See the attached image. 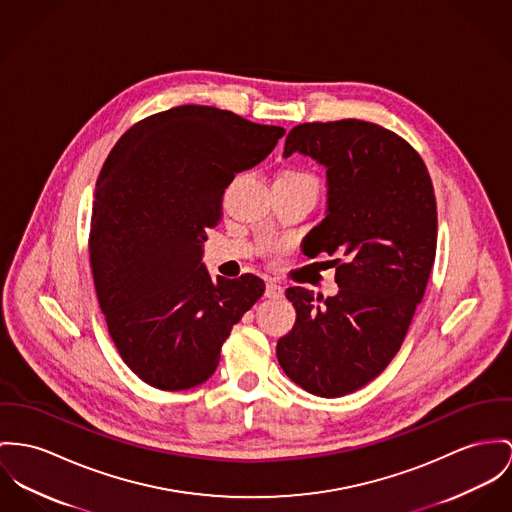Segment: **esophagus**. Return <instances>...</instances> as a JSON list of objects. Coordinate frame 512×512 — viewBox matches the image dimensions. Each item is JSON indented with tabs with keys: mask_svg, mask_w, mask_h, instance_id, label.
<instances>
[{
	"mask_svg": "<svg viewBox=\"0 0 512 512\" xmlns=\"http://www.w3.org/2000/svg\"><path fill=\"white\" fill-rule=\"evenodd\" d=\"M265 296H267V298H278V296H282V286L276 284L273 280H269V282H267V288H265Z\"/></svg>",
	"mask_w": 512,
	"mask_h": 512,
	"instance_id": "obj_1",
	"label": "esophagus"
}]
</instances>
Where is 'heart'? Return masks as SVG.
I'll return each mask as SVG.
<instances>
[{"label": "heart", "mask_w": 512, "mask_h": 512, "mask_svg": "<svg viewBox=\"0 0 512 512\" xmlns=\"http://www.w3.org/2000/svg\"><path fill=\"white\" fill-rule=\"evenodd\" d=\"M280 179H286V181H302V183H314V177L308 175V173H302V171H286L280 175Z\"/></svg>", "instance_id": "1"}]
</instances>
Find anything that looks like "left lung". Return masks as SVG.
I'll return each instance as SVG.
<instances>
[{"label":"left lung","mask_w":512,"mask_h":512,"mask_svg":"<svg viewBox=\"0 0 512 512\" xmlns=\"http://www.w3.org/2000/svg\"><path fill=\"white\" fill-rule=\"evenodd\" d=\"M327 169L325 218L310 232L314 257L339 255V292L286 290L296 323L276 356L310 394L341 397L372 382L394 358L421 304L436 255V198L421 156L395 132L366 120L294 126L284 158Z\"/></svg>","instance_id":"left-lung-1"}]
</instances>
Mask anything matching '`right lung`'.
I'll return each instance as SVG.
<instances>
[{
	"label": "right lung",
	"mask_w": 512,
	"mask_h": 512,
	"mask_svg": "<svg viewBox=\"0 0 512 512\" xmlns=\"http://www.w3.org/2000/svg\"><path fill=\"white\" fill-rule=\"evenodd\" d=\"M282 136L232 111L181 105L136 122L111 150L89 257L111 339L146 384L179 392L206 382L232 327L263 296L259 276L212 278L202 245L222 218L224 189Z\"/></svg>",
	"instance_id": "1"
}]
</instances>
